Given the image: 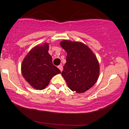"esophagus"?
Returning a JSON list of instances; mask_svg holds the SVG:
<instances>
[{"label": "esophagus", "mask_w": 129, "mask_h": 129, "mask_svg": "<svg viewBox=\"0 0 129 129\" xmlns=\"http://www.w3.org/2000/svg\"><path fill=\"white\" fill-rule=\"evenodd\" d=\"M58 68H59V69H60V71H62V70H63V66H62V65H60V66H58Z\"/></svg>", "instance_id": "obj_1"}]
</instances>
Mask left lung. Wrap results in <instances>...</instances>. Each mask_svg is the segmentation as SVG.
Instances as JSON below:
<instances>
[{"mask_svg": "<svg viewBox=\"0 0 129 129\" xmlns=\"http://www.w3.org/2000/svg\"><path fill=\"white\" fill-rule=\"evenodd\" d=\"M60 45L67 52L61 75L72 91L85 92L98 79L99 64L97 58L88 46L80 42L64 40Z\"/></svg>", "mask_w": 129, "mask_h": 129, "instance_id": "left-lung-1", "label": "left lung"}]
</instances>
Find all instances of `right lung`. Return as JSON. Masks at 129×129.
<instances>
[{"instance_id": "add662e5", "label": "right lung", "mask_w": 129, "mask_h": 129, "mask_svg": "<svg viewBox=\"0 0 129 129\" xmlns=\"http://www.w3.org/2000/svg\"><path fill=\"white\" fill-rule=\"evenodd\" d=\"M49 48L47 43L37 45L28 52L21 66L24 79L37 89L45 88L51 78L60 73V69L52 63Z\"/></svg>"}]
</instances>
